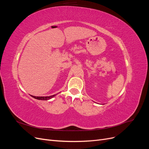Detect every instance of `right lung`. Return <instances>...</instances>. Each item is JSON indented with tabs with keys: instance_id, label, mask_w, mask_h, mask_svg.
<instances>
[{
	"instance_id": "1",
	"label": "right lung",
	"mask_w": 149,
	"mask_h": 149,
	"mask_svg": "<svg viewBox=\"0 0 149 149\" xmlns=\"http://www.w3.org/2000/svg\"><path fill=\"white\" fill-rule=\"evenodd\" d=\"M56 94H54V95H52V96H32L31 95V97H33V98L35 99H37V100H50V99L53 98V97H55Z\"/></svg>"
}]
</instances>
